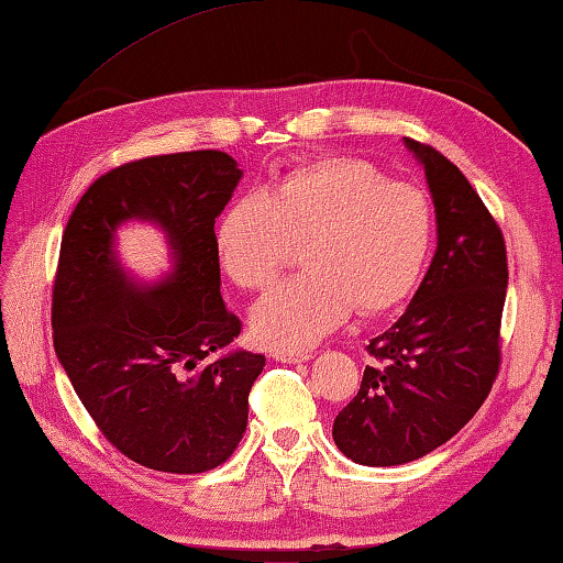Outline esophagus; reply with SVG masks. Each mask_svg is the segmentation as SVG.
I'll return each instance as SVG.
<instances>
[{
  "mask_svg": "<svg viewBox=\"0 0 563 563\" xmlns=\"http://www.w3.org/2000/svg\"><path fill=\"white\" fill-rule=\"evenodd\" d=\"M271 356H273L275 362H283V364H295V362L312 360L310 352H292V350H275Z\"/></svg>",
  "mask_w": 563,
  "mask_h": 563,
  "instance_id": "1",
  "label": "esophagus"
}]
</instances>
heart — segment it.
<instances>
[{
    "mask_svg": "<svg viewBox=\"0 0 563 563\" xmlns=\"http://www.w3.org/2000/svg\"><path fill=\"white\" fill-rule=\"evenodd\" d=\"M302 241L308 271L255 305L253 332L265 346L302 350L356 308L382 314L416 290L433 246V209L406 181L372 162L320 157L280 172L263 197L243 194L213 223L221 271L243 290H265Z\"/></svg>",
    "mask_w": 563,
    "mask_h": 563,
    "instance_id": "obj_1",
    "label": "heart"
}]
</instances>
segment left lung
Returning <instances> with one entry per match:
<instances>
[{"label":"left lung","mask_w":563,"mask_h":563,"mask_svg":"<svg viewBox=\"0 0 563 563\" xmlns=\"http://www.w3.org/2000/svg\"><path fill=\"white\" fill-rule=\"evenodd\" d=\"M404 142L426 169L438 249L406 312L366 346L374 362L334 418L336 448L372 467L435 451L485 404L509 278L503 231L463 172L431 145Z\"/></svg>","instance_id":"8db88e82"}]
</instances>
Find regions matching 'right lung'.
<instances>
[{"instance_id": "add662e5", "label": "right lung", "mask_w": 563, "mask_h": 563, "mask_svg": "<svg viewBox=\"0 0 563 563\" xmlns=\"http://www.w3.org/2000/svg\"><path fill=\"white\" fill-rule=\"evenodd\" d=\"M241 175L221 150L128 162L90 184L60 239L51 302L58 362L108 443L159 473L227 463L265 366L243 350L207 364L241 334L213 253V223ZM130 218L168 233L176 265L157 286L117 261L114 231Z\"/></svg>"}]
</instances>
